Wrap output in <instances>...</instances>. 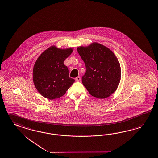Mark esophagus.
Masks as SVG:
<instances>
[{"label": "esophagus", "instance_id": "1", "mask_svg": "<svg viewBox=\"0 0 158 158\" xmlns=\"http://www.w3.org/2000/svg\"><path fill=\"white\" fill-rule=\"evenodd\" d=\"M75 80H76V81H81V77H80V76H78V77H76L75 78Z\"/></svg>", "mask_w": 158, "mask_h": 158}]
</instances>
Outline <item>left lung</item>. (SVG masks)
Returning <instances> with one entry per match:
<instances>
[{
  "label": "left lung",
  "instance_id": "1",
  "mask_svg": "<svg viewBox=\"0 0 158 158\" xmlns=\"http://www.w3.org/2000/svg\"><path fill=\"white\" fill-rule=\"evenodd\" d=\"M85 63L86 73L82 82L94 97L105 98L114 93L120 81L121 68L114 54L105 46L93 42L77 48Z\"/></svg>",
  "mask_w": 158,
  "mask_h": 158
}]
</instances>
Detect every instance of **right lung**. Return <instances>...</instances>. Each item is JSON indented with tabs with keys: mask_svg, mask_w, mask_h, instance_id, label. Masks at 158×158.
<instances>
[{
	"mask_svg": "<svg viewBox=\"0 0 158 158\" xmlns=\"http://www.w3.org/2000/svg\"><path fill=\"white\" fill-rule=\"evenodd\" d=\"M72 48L62 49L52 46L38 58L32 72L34 85L42 96L50 100L65 94L75 80L70 78L64 62L72 53Z\"/></svg>",
	"mask_w": 158,
	"mask_h": 158,
	"instance_id": "1",
	"label": "right lung"
}]
</instances>
